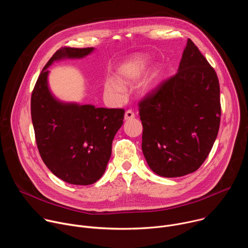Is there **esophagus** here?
Here are the masks:
<instances>
[{
    "label": "esophagus",
    "instance_id": "esophagus-1",
    "mask_svg": "<svg viewBox=\"0 0 248 248\" xmlns=\"http://www.w3.org/2000/svg\"><path fill=\"white\" fill-rule=\"evenodd\" d=\"M134 118V113H133V111H131V110H127L126 112H125V114H124V120H131V119H133Z\"/></svg>",
    "mask_w": 248,
    "mask_h": 248
}]
</instances>
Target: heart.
<instances>
[{"instance_id":"heart-1","label":"heart","mask_w":248,"mask_h":248,"mask_svg":"<svg viewBox=\"0 0 248 248\" xmlns=\"http://www.w3.org/2000/svg\"><path fill=\"white\" fill-rule=\"evenodd\" d=\"M146 60L144 58H138L133 62H129L119 75V80L121 83H125L130 80L137 78L146 68ZM152 86V80H148L144 84L145 89H149ZM105 91L111 95L114 99L122 101L125 96L124 87L118 81L109 80L105 83Z\"/></svg>"}]
</instances>
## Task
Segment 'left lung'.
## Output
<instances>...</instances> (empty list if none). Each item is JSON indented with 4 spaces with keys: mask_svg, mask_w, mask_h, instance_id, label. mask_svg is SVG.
Instances as JSON below:
<instances>
[{
    "mask_svg": "<svg viewBox=\"0 0 248 248\" xmlns=\"http://www.w3.org/2000/svg\"><path fill=\"white\" fill-rule=\"evenodd\" d=\"M142 152L159 175L193 172L208 157L221 121L220 84L195 44L187 39L178 73L138 103Z\"/></svg>",
    "mask_w": 248,
    "mask_h": 248,
    "instance_id": "8db88e82",
    "label": "left lung"
}]
</instances>
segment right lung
Segmentation results:
<instances>
[{
    "mask_svg": "<svg viewBox=\"0 0 248 248\" xmlns=\"http://www.w3.org/2000/svg\"><path fill=\"white\" fill-rule=\"evenodd\" d=\"M93 48L64 47L44 66L31 94V119L39 154L59 179L88 186L103 175L113 139L124 123V109L62 104L49 91L47 67L62 58H82Z\"/></svg>",
    "mask_w": 248,
    "mask_h": 248,
    "instance_id": "obj_1",
    "label": "right lung"
}]
</instances>
